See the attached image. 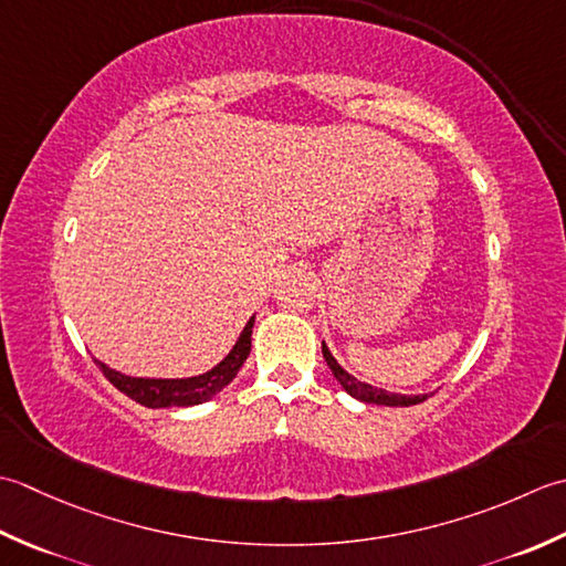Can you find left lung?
<instances>
[{"label":"left lung","instance_id":"left-lung-1","mask_svg":"<svg viewBox=\"0 0 566 566\" xmlns=\"http://www.w3.org/2000/svg\"><path fill=\"white\" fill-rule=\"evenodd\" d=\"M322 356H325L327 366L332 368L334 378L339 380L342 388L347 390L349 396H354L356 400H364V402H376V406H400V408H408V406H418V402H422L428 396H400V394H388V390H380V388H374L368 384H361V380H356L354 376H349L344 368L337 364V359L329 354V349L322 344Z\"/></svg>","mask_w":566,"mask_h":566}]
</instances>
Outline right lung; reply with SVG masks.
I'll return each instance as SVG.
<instances>
[{"label":"right lung","mask_w":566,"mask_h":566,"mask_svg":"<svg viewBox=\"0 0 566 566\" xmlns=\"http://www.w3.org/2000/svg\"><path fill=\"white\" fill-rule=\"evenodd\" d=\"M251 327L253 317L247 322L244 332H241L234 349L227 354L222 364H217L212 371L192 378H132L119 371H112L109 366L97 361L102 374L109 378L114 388H119L124 396L142 402L146 408H188L198 406V402L210 400L217 396L227 384H232V378L239 374V368L244 366L247 356L251 352Z\"/></svg>","instance_id":"right-lung-1"}]
</instances>
